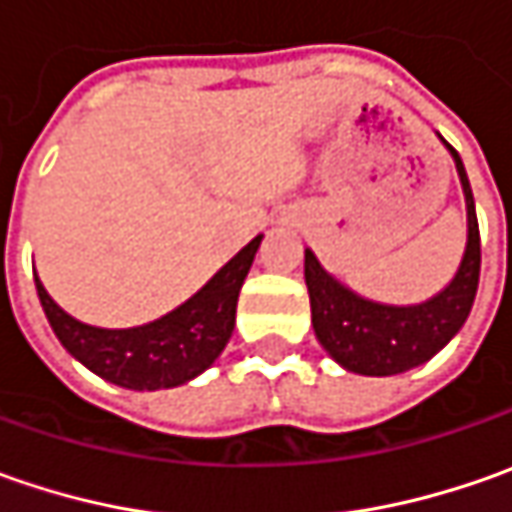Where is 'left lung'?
Instances as JSON below:
<instances>
[{
  "label": "left lung",
  "instance_id": "1",
  "mask_svg": "<svg viewBox=\"0 0 512 512\" xmlns=\"http://www.w3.org/2000/svg\"><path fill=\"white\" fill-rule=\"evenodd\" d=\"M442 139V136H439ZM459 173L467 210V242L453 279L419 305H384L364 299L327 273L316 253L305 247V282L310 319L327 356L359 376H396L430 362L470 316L479 290L482 242L470 179L462 156L442 139Z\"/></svg>",
  "mask_w": 512,
  "mask_h": 512
}]
</instances>
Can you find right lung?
<instances>
[{"instance_id": "1", "label": "right lung", "mask_w": 512, "mask_h": 512, "mask_svg": "<svg viewBox=\"0 0 512 512\" xmlns=\"http://www.w3.org/2000/svg\"><path fill=\"white\" fill-rule=\"evenodd\" d=\"M259 245L262 236L247 242L187 302L139 327L85 325L50 299L36 273L33 279L56 339L76 362L128 390H168L196 379L222 356L236 325L239 290Z\"/></svg>"}]
</instances>
